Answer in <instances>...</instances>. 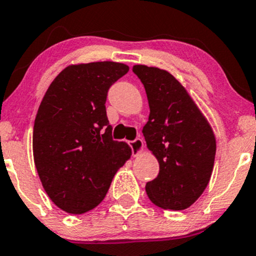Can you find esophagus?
<instances>
[{"label": "esophagus", "mask_w": 256, "mask_h": 256, "mask_svg": "<svg viewBox=\"0 0 256 256\" xmlns=\"http://www.w3.org/2000/svg\"><path fill=\"white\" fill-rule=\"evenodd\" d=\"M129 146L132 148V152H133L134 156H138V155H140L144 152V143L140 138H136V140L130 142Z\"/></svg>", "instance_id": "esophagus-1"}]
</instances>
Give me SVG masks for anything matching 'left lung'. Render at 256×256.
Returning <instances> with one entry per match:
<instances>
[{
    "mask_svg": "<svg viewBox=\"0 0 256 256\" xmlns=\"http://www.w3.org/2000/svg\"><path fill=\"white\" fill-rule=\"evenodd\" d=\"M133 72L143 82L150 108L142 132L146 148L159 162V175L146 182V194L160 208L186 210L210 180L217 148L213 129L168 71L134 65Z\"/></svg>",
    "mask_w": 256,
    "mask_h": 256,
    "instance_id": "obj_1",
    "label": "left lung"
}]
</instances>
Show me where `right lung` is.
Segmentation results:
<instances>
[{"label":"right lung","instance_id":"obj_1","mask_svg":"<svg viewBox=\"0 0 256 256\" xmlns=\"http://www.w3.org/2000/svg\"><path fill=\"white\" fill-rule=\"evenodd\" d=\"M128 70L114 62L71 64L42 100L33 128L34 164L49 198L70 214L98 206L130 159V146L112 139L104 106L110 85Z\"/></svg>","mask_w":256,"mask_h":256}]
</instances>
